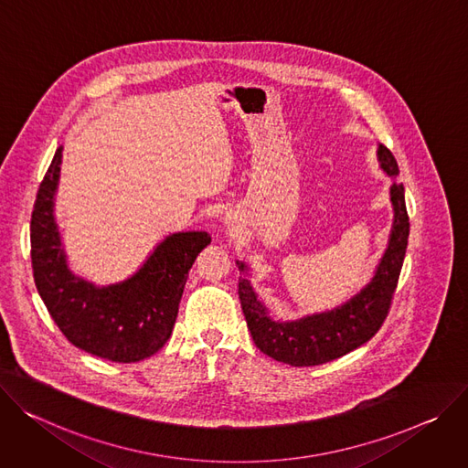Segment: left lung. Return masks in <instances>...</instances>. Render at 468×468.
Masks as SVG:
<instances>
[{
	"mask_svg": "<svg viewBox=\"0 0 468 468\" xmlns=\"http://www.w3.org/2000/svg\"><path fill=\"white\" fill-rule=\"evenodd\" d=\"M378 155L383 171L394 178L390 187L394 225L376 277L367 288H362L353 299L329 313L306 316L295 322H273L268 316V308L256 299L250 282L245 277H239L238 295L256 347L284 365L318 367L335 360L367 344L388 316L405 258L409 216L403 184L396 180L399 173L396 158L385 144H379ZM239 270L245 271V266L239 264Z\"/></svg>",
	"mask_w": 468,
	"mask_h": 468,
	"instance_id": "1",
	"label": "left lung"
}]
</instances>
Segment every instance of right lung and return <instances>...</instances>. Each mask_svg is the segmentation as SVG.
<instances>
[{
    "label": "right lung",
    "mask_w": 468,
    "mask_h": 468,
    "mask_svg": "<svg viewBox=\"0 0 468 468\" xmlns=\"http://www.w3.org/2000/svg\"><path fill=\"white\" fill-rule=\"evenodd\" d=\"M63 148L40 182L31 214L35 286L49 316L76 347L113 362H137L171 338L187 273L212 241L207 232H178L155 247L143 268L124 282L96 288L67 268L54 195Z\"/></svg>",
    "instance_id": "1"
}]
</instances>
